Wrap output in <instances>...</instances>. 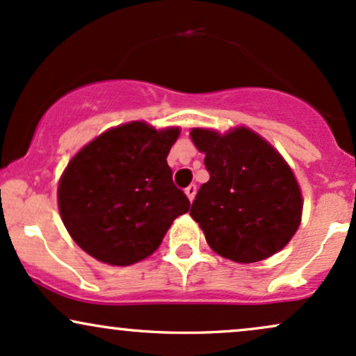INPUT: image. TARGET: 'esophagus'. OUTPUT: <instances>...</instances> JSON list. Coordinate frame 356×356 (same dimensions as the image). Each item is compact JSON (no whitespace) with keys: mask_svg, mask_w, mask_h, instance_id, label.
<instances>
[{"mask_svg":"<svg viewBox=\"0 0 356 356\" xmlns=\"http://www.w3.org/2000/svg\"><path fill=\"white\" fill-rule=\"evenodd\" d=\"M185 193H186V196H188V200H190V202H193V198H195V195H196V185H190L185 190Z\"/></svg>","mask_w":356,"mask_h":356,"instance_id":"1","label":"esophagus"}]
</instances>
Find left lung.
Listing matches in <instances>:
<instances>
[{
  "instance_id": "left-lung-1",
  "label": "left lung",
  "mask_w": 356,
  "mask_h": 356,
  "mask_svg": "<svg viewBox=\"0 0 356 356\" xmlns=\"http://www.w3.org/2000/svg\"><path fill=\"white\" fill-rule=\"evenodd\" d=\"M210 179L190 215L213 252L236 263L261 261L286 246L302 221L303 198L293 171L250 128H193Z\"/></svg>"
}]
</instances>
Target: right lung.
<instances>
[{"mask_svg": "<svg viewBox=\"0 0 356 356\" xmlns=\"http://www.w3.org/2000/svg\"><path fill=\"white\" fill-rule=\"evenodd\" d=\"M179 128L131 121L108 129L71 158L58 185L66 229L81 250L113 266L145 260L190 200L166 163Z\"/></svg>", "mask_w": 356, "mask_h": 356, "instance_id": "add662e5", "label": "right lung"}]
</instances>
